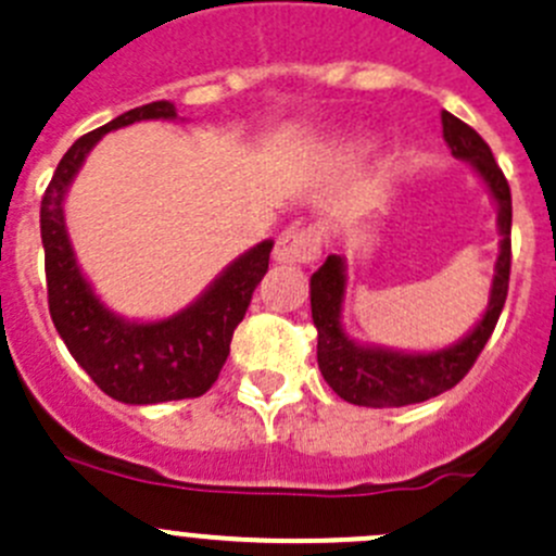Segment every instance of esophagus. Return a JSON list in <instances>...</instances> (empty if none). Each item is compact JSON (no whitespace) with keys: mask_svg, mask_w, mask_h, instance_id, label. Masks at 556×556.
I'll list each match as a JSON object with an SVG mask.
<instances>
[{"mask_svg":"<svg viewBox=\"0 0 556 556\" xmlns=\"http://www.w3.org/2000/svg\"><path fill=\"white\" fill-rule=\"evenodd\" d=\"M321 229L318 227H289L278 235L273 256L280 265H307L321 254Z\"/></svg>","mask_w":556,"mask_h":556,"instance_id":"1","label":"esophagus"}]
</instances>
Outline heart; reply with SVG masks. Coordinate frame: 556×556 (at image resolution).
Masks as SVG:
<instances>
[{"instance_id":"obj_1","label":"heart","mask_w":556,"mask_h":556,"mask_svg":"<svg viewBox=\"0 0 556 556\" xmlns=\"http://www.w3.org/2000/svg\"><path fill=\"white\" fill-rule=\"evenodd\" d=\"M370 148V140L362 135H354V137H345V140L338 142V148H334V156L338 159H354V156H362V153Z\"/></svg>"}]
</instances>
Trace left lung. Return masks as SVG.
<instances>
[{
  "mask_svg": "<svg viewBox=\"0 0 556 556\" xmlns=\"http://www.w3.org/2000/svg\"><path fill=\"white\" fill-rule=\"evenodd\" d=\"M443 137L457 159L472 167L483 180L494 207H497L500 254L494 262L492 289H489L486 311L481 313L472 329H467L457 343L438 351H400L387 345L356 343L343 327V300L349 273L343 256H327L321 267L311 276V313L318 329V370L345 403L367 405V408H403V405L425 403L446 389L457 387L478 359L486 340L492 338L494 324L503 313L508 296L510 276V189L503 169L494 162L492 151L476 129L443 110Z\"/></svg>",
  "mask_w": 556,
  "mask_h": 556,
  "instance_id": "1",
  "label": "left lung"
}]
</instances>
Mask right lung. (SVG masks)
I'll return each mask as SVG.
<instances>
[{"label":"right lung","instance_id":"1","mask_svg":"<svg viewBox=\"0 0 556 556\" xmlns=\"http://www.w3.org/2000/svg\"><path fill=\"white\" fill-rule=\"evenodd\" d=\"M137 121H178V110L167 99H159L126 110L75 140L42 197L40 235L48 307L70 354L108 397L126 405H156L200 397L216 383L235 327L243 321L251 294L270 265L273 240H262L229 262L191 305L173 316L140 321L110 311L80 270L64 218V200L91 148L108 131Z\"/></svg>","mask_w":556,"mask_h":556}]
</instances>
